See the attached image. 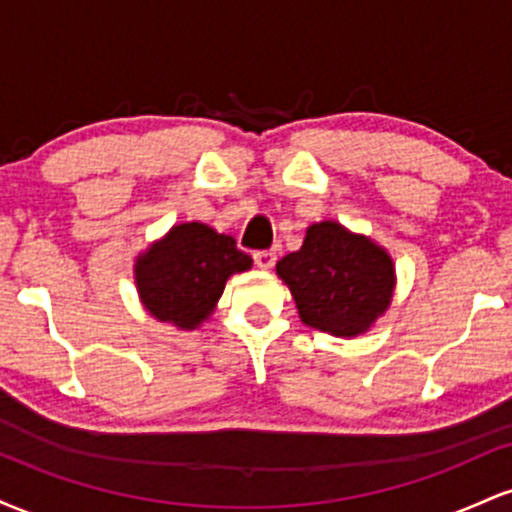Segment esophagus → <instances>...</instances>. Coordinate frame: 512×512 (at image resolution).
Masks as SVG:
<instances>
[{
	"label": "esophagus",
	"instance_id": "esophagus-1",
	"mask_svg": "<svg viewBox=\"0 0 512 512\" xmlns=\"http://www.w3.org/2000/svg\"><path fill=\"white\" fill-rule=\"evenodd\" d=\"M274 262H276V255L272 250H260V252H255V264L260 269H272L274 267Z\"/></svg>",
	"mask_w": 512,
	"mask_h": 512
}]
</instances>
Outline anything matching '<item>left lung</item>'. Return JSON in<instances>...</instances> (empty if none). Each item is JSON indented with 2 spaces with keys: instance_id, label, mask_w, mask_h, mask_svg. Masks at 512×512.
Wrapping results in <instances>:
<instances>
[{
  "instance_id": "1",
  "label": "left lung",
  "mask_w": 512,
  "mask_h": 512,
  "mask_svg": "<svg viewBox=\"0 0 512 512\" xmlns=\"http://www.w3.org/2000/svg\"><path fill=\"white\" fill-rule=\"evenodd\" d=\"M303 325L332 337L366 334L387 313L397 289L392 255L339 221L305 228L303 245L276 262Z\"/></svg>"
}]
</instances>
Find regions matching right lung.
<instances>
[{"instance_id":"add662e5","label":"right lung","mask_w":512,"mask_h":512,"mask_svg":"<svg viewBox=\"0 0 512 512\" xmlns=\"http://www.w3.org/2000/svg\"><path fill=\"white\" fill-rule=\"evenodd\" d=\"M252 257L236 240L207 223L173 226L134 260L139 301L154 320L178 330H197L216 310L226 281L248 272Z\"/></svg>"}]
</instances>
